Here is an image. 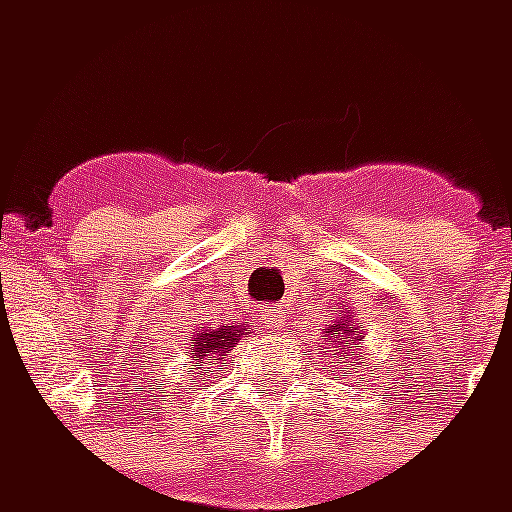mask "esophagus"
<instances>
[{
  "label": "esophagus",
  "mask_w": 512,
  "mask_h": 512,
  "mask_svg": "<svg viewBox=\"0 0 512 512\" xmlns=\"http://www.w3.org/2000/svg\"><path fill=\"white\" fill-rule=\"evenodd\" d=\"M262 327L273 329V332H276V329L287 327V318H284L279 310H264L262 312Z\"/></svg>",
  "instance_id": "obj_1"
}]
</instances>
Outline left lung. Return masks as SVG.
Wrapping results in <instances>:
<instances>
[{
  "label": "left lung",
  "instance_id": "obj_1",
  "mask_svg": "<svg viewBox=\"0 0 512 512\" xmlns=\"http://www.w3.org/2000/svg\"><path fill=\"white\" fill-rule=\"evenodd\" d=\"M363 335V332H360ZM360 335L355 332V324L349 321V318H341V321H335L332 327H329V341H335V344H346V349L341 352V355H346L349 349H352V344L355 342H349V337H355L356 341H360ZM338 352V349H335Z\"/></svg>",
  "mask_w": 512,
  "mask_h": 512
}]
</instances>
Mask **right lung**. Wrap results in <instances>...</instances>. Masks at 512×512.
I'll return each instance as SVG.
<instances>
[{
	"label": "right lung",
	"instance_id": "right-lung-1",
	"mask_svg": "<svg viewBox=\"0 0 512 512\" xmlns=\"http://www.w3.org/2000/svg\"><path fill=\"white\" fill-rule=\"evenodd\" d=\"M242 338H248V329L242 327H222V329H202L191 341V358L197 363H211V360H222V355L239 344Z\"/></svg>",
	"mask_w": 512,
	"mask_h": 512
}]
</instances>
